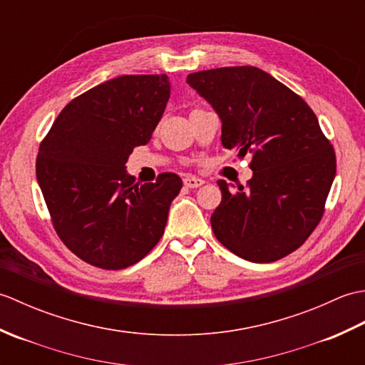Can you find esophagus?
Here are the masks:
<instances>
[{"label":"esophagus","instance_id":"esophagus-1","mask_svg":"<svg viewBox=\"0 0 365 365\" xmlns=\"http://www.w3.org/2000/svg\"><path fill=\"white\" fill-rule=\"evenodd\" d=\"M183 183L187 185L188 188H199V187H202V185L205 183L202 178H199V177H195V175H187L183 178Z\"/></svg>","mask_w":365,"mask_h":365}]
</instances>
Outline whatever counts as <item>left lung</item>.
I'll list each match as a JSON object with an SVG mask.
<instances>
[{"label": "left lung", "instance_id": "left-lung-1", "mask_svg": "<svg viewBox=\"0 0 365 365\" xmlns=\"http://www.w3.org/2000/svg\"><path fill=\"white\" fill-rule=\"evenodd\" d=\"M187 83L221 120V143L252 157L247 188L218 180L215 237L238 257L268 263L306 242L323 216L336 177V153L314 111L257 67L190 73Z\"/></svg>", "mask_w": 365, "mask_h": 365}]
</instances>
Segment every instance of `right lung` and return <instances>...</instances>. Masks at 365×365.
I'll use <instances>...</instances> for the list:
<instances>
[{"label":"right lung","instance_id":"obj_1","mask_svg":"<svg viewBox=\"0 0 365 365\" xmlns=\"http://www.w3.org/2000/svg\"><path fill=\"white\" fill-rule=\"evenodd\" d=\"M166 75H123L73 98L38 149L37 183L59 238L91 265H135L160 242L180 192L173 173L135 182L125 163L150 141L168 100Z\"/></svg>","mask_w":365,"mask_h":365}]
</instances>
